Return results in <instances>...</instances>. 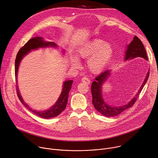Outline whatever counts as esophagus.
<instances>
[{
    "mask_svg": "<svg viewBox=\"0 0 158 158\" xmlns=\"http://www.w3.org/2000/svg\"><path fill=\"white\" fill-rule=\"evenodd\" d=\"M81 81H82L83 83L85 84H89L91 83L90 79H88V77H82V78L81 79Z\"/></svg>",
    "mask_w": 158,
    "mask_h": 158,
    "instance_id": "34e87169",
    "label": "esophagus"
}]
</instances>
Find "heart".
I'll list each match as a JSON object with an SVG mask.
<instances>
[{"mask_svg": "<svg viewBox=\"0 0 158 158\" xmlns=\"http://www.w3.org/2000/svg\"><path fill=\"white\" fill-rule=\"evenodd\" d=\"M114 53L113 46L100 39L93 40L82 46L78 51L80 58L87 59V67L93 73L102 72L109 64ZM72 64L76 67L81 65L79 59L72 57Z\"/></svg>", "mask_w": 158, "mask_h": 158, "instance_id": "heart-1", "label": "heart"}]
</instances>
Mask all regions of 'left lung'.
<instances>
[{
  "label": "left lung",
  "mask_w": 158,
  "mask_h": 158,
  "mask_svg": "<svg viewBox=\"0 0 158 158\" xmlns=\"http://www.w3.org/2000/svg\"><path fill=\"white\" fill-rule=\"evenodd\" d=\"M125 54L126 55L125 59L126 60L128 59H132L136 58V57H142V58H144L147 60H148L144 45L142 44V41L137 36H134L130 45H128ZM110 70H106L103 72L101 74H99L96 77H95V81H94L91 85V93L93 96L92 103L95 109L99 113L103 114V116L108 117H115L118 115L119 114L122 113L123 111L132 107L135 104L139 93L141 92L148 81V79L149 76V71L148 73L145 80L143 82L139 92L135 95V96L130 102H128V103L121 106H111L106 104L102 98V85L106 80V78L110 75Z\"/></svg>",
  "instance_id": "1"
}]
</instances>
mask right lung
<instances>
[{"label":"right lung","instance_id":"right-lung-1","mask_svg":"<svg viewBox=\"0 0 158 158\" xmlns=\"http://www.w3.org/2000/svg\"><path fill=\"white\" fill-rule=\"evenodd\" d=\"M56 47V45L55 43L52 41H45L43 37L36 36L30 39L23 47L20 48V50H19L16 55V58L15 60V77L16 80H17L18 70L19 63L21 59L24 57V56L26 55L31 50H34V49H36L41 47ZM16 82H17V81H16ZM73 82V80L67 81L64 82L63 90L58 99V101L56 102V103L53 106H52L50 109L47 111H38L32 110V108H28V105L26 103H25L23 101V98H21L19 94L18 88L16 86L17 95L21 102L23 103V105L29 109L31 111L34 113L35 114H36V115L44 118H51L58 116L59 114H60V113L62 112L65 108L67 103L69 93L71 89Z\"/></svg>","mask_w":158,"mask_h":158}]
</instances>
